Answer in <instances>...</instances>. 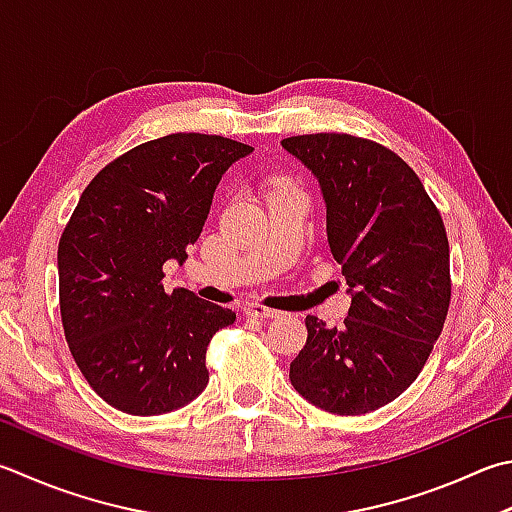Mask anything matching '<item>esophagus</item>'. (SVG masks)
Masks as SVG:
<instances>
[{
    "instance_id": "1",
    "label": "esophagus",
    "mask_w": 512,
    "mask_h": 512,
    "mask_svg": "<svg viewBox=\"0 0 512 512\" xmlns=\"http://www.w3.org/2000/svg\"><path fill=\"white\" fill-rule=\"evenodd\" d=\"M245 312H247V316H256V318H283L285 316V312L272 310V307H265V305H260V303L249 305Z\"/></svg>"
}]
</instances>
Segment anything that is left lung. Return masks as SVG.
<instances>
[{
	"label": "left lung",
	"instance_id": "left-lung-1",
	"mask_svg": "<svg viewBox=\"0 0 512 512\" xmlns=\"http://www.w3.org/2000/svg\"><path fill=\"white\" fill-rule=\"evenodd\" d=\"M283 147L318 178L327 243L352 294L341 327L305 318L307 343L289 379L321 410H379L417 379L446 323V227L417 173L379 142L310 133Z\"/></svg>",
	"mask_w": 512,
	"mask_h": 512
}]
</instances>
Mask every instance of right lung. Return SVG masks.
Returning <instances> with one entry per match:
<instances>
[{"instance_id":"add662e5","label":"right lung","mask_w":512,"mask_h":512,"mask_svg":"<svg viewBox=\"0 0 512 512\" xmlns=\"http://www.w3.org/2000/svg\"><path fill=\"white\" fill-rule=\"evenodd\" d=\"M249 144L171 133L109 162L57 247L60 312L77 368L109 403L136 417L178 410L205 390L211 336L236 321L189 289L162 287V265L185 260L216 185Z\"/></svg>"}]
</instances>
